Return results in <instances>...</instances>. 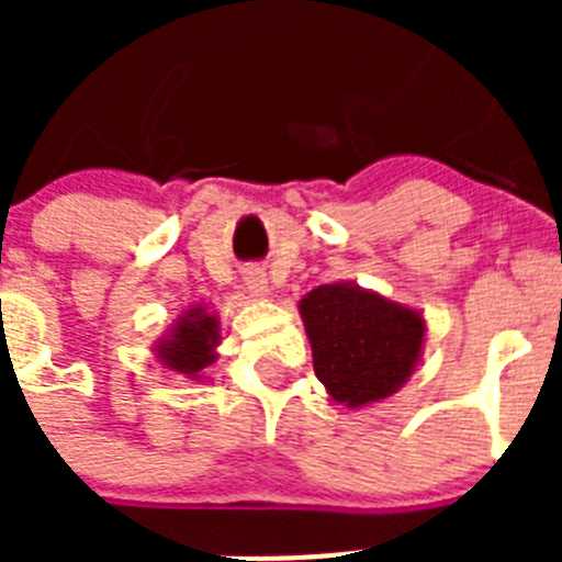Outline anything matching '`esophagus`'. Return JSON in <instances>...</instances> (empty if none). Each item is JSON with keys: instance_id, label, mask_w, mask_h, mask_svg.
<instances>
[{"instance_id": "esophagus-1", "label": "esophagus", "mask_w": 562, "mask_h": 562, "mask_svg": "<svg viewBox=\"0 0 562 562\" xmlns=\"http://www.w3.org/2000/svg\"><path fill=\"white\" fill-rule=\"evenodd\" d=\"M245 284L252 295H267V276L265 270H258V267H250L245 272Z\"/></svg>"}]
</instances>
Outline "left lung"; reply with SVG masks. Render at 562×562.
I'll return each mask as SVG.
<instances>
[{
	"mask_svg": "<svg viewBox=\"0 0 562 562\" xmlns=\"http://www.w3.org/2000/svg\"><path fill=\"white\" fill-rule=\"evenodd\" d=\"M317 380L349 408L394 394L414 371L425 324L416 312L349 284H324L301 301Z\"/></svg>",
	"mask_w": 562,
	"mask_h": 562,
	"instance_id": "8db88e82",
	"label": "left lung"
}]
</instances>
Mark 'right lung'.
<instances>
[{"label": "right lung", "instance_id": "1", "mask_svg": "<svg viewBox=\"0 0 562 562\" xmlns=\"http://www.w3.org/2000/svg\"><path fill=\"white\" fill-rule=\"evenodd\" d=\"M220 342V324L216 317L205 315L202 310H191V315L182 317L180 326L173 329L171 340L160 346V360L168 369L180 374H200L205 366L213 362V346Z\"/></svg>", "mask_w": 562, "mask_h": 562}]
</instances>
